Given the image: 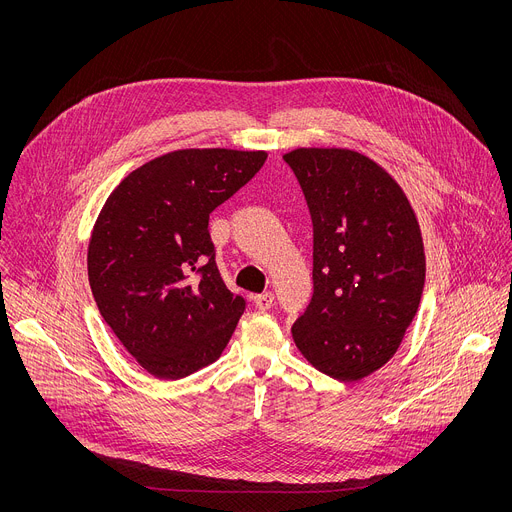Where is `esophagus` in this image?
<instances>
[{"instance_id": "esophagus-1", "label": "esophagus", "mask_w": 512, "mask_h": 512, "mask_svg": "<svg viewBox=\"0 0 512 512\" xmlns=\"http://www.w3.org/2000/svg\"><path fill=\"white\" fill-rule=\"evenodd\" d=\"M273 300H275V298H273L271 291H265V294H259V296L253 298V304H255L257 310L265 312V310H269V308L273 306Z\"/></svg>"}]
</instances>
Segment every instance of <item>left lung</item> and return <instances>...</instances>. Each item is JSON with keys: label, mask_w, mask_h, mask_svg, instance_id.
<instances>
[{"label": "left lung", "mask_w": 512, "mask_h": 512, "mask_svg": "<svg viewBox=\"0 0 512 512\" xmlns=\"http://www.w3.org/2000/svg\"><path fill=\"white\" fill-rule=\"evenodd\" d=\"M283 160L314 225V296L291 334L318 371L360 381L393 358L421 302L415 212L401 186L358 152L300 148Z\"/></svg>", "instance_id": "left-lung-1"}]
</instances>
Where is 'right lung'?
I'll list each match as a JSON object with an SVG mask.
<instances>
[{"label": "right lung", "mask_w": 512, "mask_h": 512, "mask_svg": "<svg viewBox=\"0 0 512 512\" xmlns=\"http://www.w3.org/2000/svg\"><path fill=\"white\" fill-rule=\"evenodd\" d=\"M265 152L178 150L133 170L107 198L89 243L97 308L158 379L214 362L245 312L216 267L208 216L265 164Z\"/></svg>", "instance_id": "1"}]
</instances>
